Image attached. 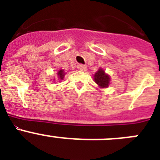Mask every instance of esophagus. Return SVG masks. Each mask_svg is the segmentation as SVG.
I'll return each mask as SVG.
<instances>
[{"label": "esophagus", "mask_w": 160, "mask_h": 160, "mask_svg": "<svg viewBox=\"0 0 160 160\" xmlns=\"http://www.w3.org/2000/svg\"><path fill=\"white\" fill-rule=\"evenodd\" d=\"M77 68H78V70H81V71H86L87 69V66H85V65H82V64L78 65Z\"/></svg>", "instance_id": "1"}]
</instances>
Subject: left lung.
<instances>
[{"label": "left lung", "mask_w": 160, "mask_h": 160, "mask_svg": "<svg viewBox=\"0 0 160 160\" xmlns=\"http://www.w3.org/2000/svg\"><path fill=\"white\" fill-rule=\"evenodd\" d=\"M94 80L100 88H107L111 82V77L106 73L103 69L99 68L94 73Z\"/></svg>", "instance_id": "obj_1"}]
</instances>
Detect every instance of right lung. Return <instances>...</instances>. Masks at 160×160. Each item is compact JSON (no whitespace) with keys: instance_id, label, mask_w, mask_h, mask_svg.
Here are the masks:
<instances>
[{"instance_id":"1","label":"right lung","mask_w":160,"mask_h":160,"mask_svg":"<svg viewBox=\"0 0 160 160\" xmlns=\"http://www.w3.org/2000/svg\"><path fill=\"white\" fill-rule=\"evenodd\" d=\"M65 74H66V72L64 70H59L58 72V80L59 82H62L64 79ZM53 80H55V78H53Z\"/></svg>"}]
</instances>
